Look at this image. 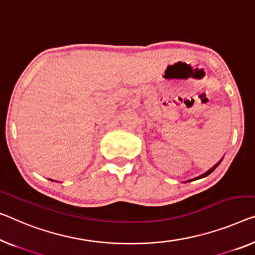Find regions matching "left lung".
<instances>
[{"label": "left lung", "mask_w": 255, "mask_h": 255, "mask_svg": "<svg viewBox=\"0 0 255 255\" xmlns=\"http://www.w3.org/2000/svg\"><path fill=\"white\" fill-rule=\"evenodd\" d=\"M223 160V158L221 159V160H220L219 162H218V164H215L214 166H213L212 167V168L211 169H208L207 170V172L206 173H204V174H201V175H199V176H197V177H195V178H192V180H189V181H187V182H190V181H193V180H199V178H204V177H206V176H208V175H210V174L213 172V170H214L215 168H216V167H218L219 165H220V162H221Z\"/></svg>", "instance_id": "1"}]
</instances>
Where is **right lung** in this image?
Segmentation results:
<instances>
[{
    "label": "right lung",
    "instance_id": "obj_1",
    "mask_svg": "<svg viewBox=\"0 0 255 255\" xmlns=\"http://www.w3.org/2000/svg\"><path fill=\"white\" fill-rule=\"evenodd\" d=\"M50 181H52V182H57V181H55V180H51V178H50Z\"/></svg>",
    "mask_w": 255,
    "mask_h": 255
}]
</instances>
